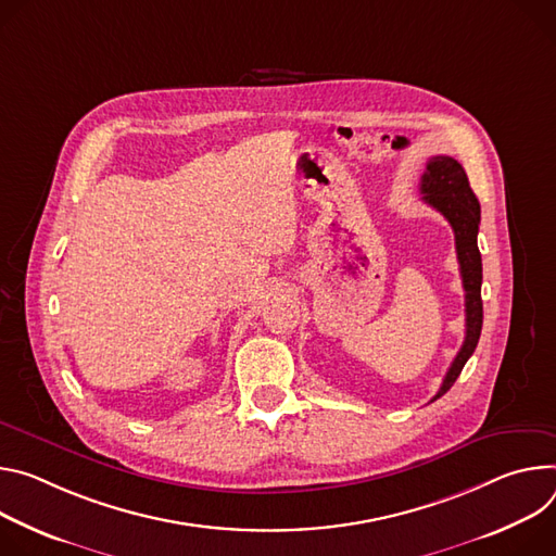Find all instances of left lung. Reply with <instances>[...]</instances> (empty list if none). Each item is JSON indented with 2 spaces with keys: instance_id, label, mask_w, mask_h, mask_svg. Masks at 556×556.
Here are the masks:
<instances>
[{
  "instance_id": "8db88e82",
  "label": "left lung",
  "mask_w": 556,
  "mask_h": 556,
  "mask_svg": "<svg viewBox=\"0 0 556 556\" xmlns=\"http://www.w3.org/2000/svg\"><path fill=\"white\" fill-rule=\"evenodd\" d=\"M419 192L424 194L421 201L428 203L430 207H435L451 223L455 231V250H457L462 282L466 291V338L457 357L448 368L438 395L430 400L435 402L455 384L464 364L475 353V346L481 336V325H483L481 254L477 247L481 210L475 192L470 190V182L464 167L453 156H433L426 163Z\"/></svg>"
}]
</instances>
